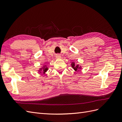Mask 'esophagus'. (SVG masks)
Returning a JSON list of instances; mask_svg holds the SVG:
<instances>
[{
	"instance_id": "1",
	"label": "esophagus",
	"mask_w": 122,
	"mask_h": 122,
	"mask_svg": "<svg viewBox=\"0 0 122 122\" xmlns=\"http://www.w3.org/2000/svg\"><path fill=\"white\" fill-rule=\"evenodd\" d=\"M57 57V58H61V56L58 55L57 56V57Z\"/></svg>"
}]
</instances>
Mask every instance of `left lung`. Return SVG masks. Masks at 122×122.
<instances>
[{"instance_id":"8db88e82","label":"left lung","mask_w":122,"mask_h":122,"mask_svg":"<svg viewBox=\"0 0 122 122\" xmlns=\"http://www.w3.org/2000/svg\"><path fill=\"white\" fill-rule=\"evenodd\" d=\"M71 64H72V65H71V66H72V67L74 68V69L75 70L77 71V69H78V67H79V65H77V66H75L74 63H73Z\"/></svg>"}]
</instances>
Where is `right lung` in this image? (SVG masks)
<instances>
[{
    "label": "right lung",
    "instance_id": "obj_1",
    "mask_svg": "<svg viewBox=\"0 0 122 122\" xmlns=\"http://www.w3.org/2000/svg\"><path fill=\"white\" fill-rule=\"evenodd\" d=\"M47 70V68H45V67L43 68V71H44V72H45V71H46Z\"/></svg>",
    "mask_w": 122,
    "mask_h": 122
}]
</instances>
